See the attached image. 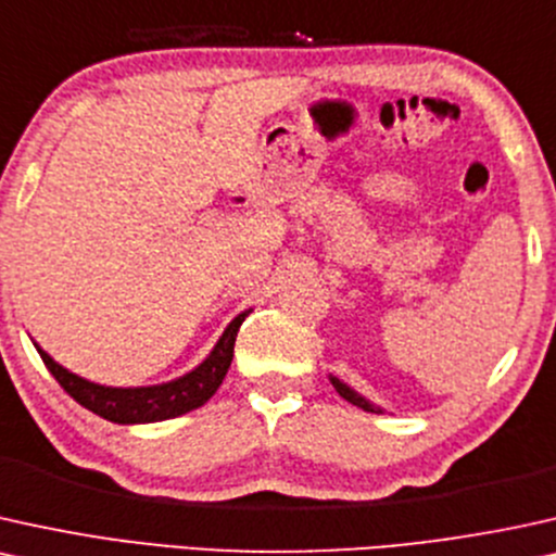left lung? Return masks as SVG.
<instances>
[{
  "label": "left lung",
  "mask_w": 556,
  "mask_h": 556,
  "mask_svg": "<svg viewBox=\"0 0 556 556\" xmlns=\"http://www.w3.org/2000/svg\"><path fill=\"white\" fill-rule=\"evenodd\" d=\"M330 382H333V388H336V392H339V395H341L343 400H349V403H351V405L362 407V410H367V413H382V410H379V407H375V405H371L367 397H362V395H359V392H354V390H351V388H349V384H343L339 377H330Z\"/></svg>",
  "instance_id": "1"
}]
</instances>
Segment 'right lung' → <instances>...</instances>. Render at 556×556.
<instances>
[{
	"instance_id": "1",
	"label": "right lung",
	"mask_w": 556,
	"mask_h": 556,
	"mask_svg": "<svg viewBox=\"0 0 556 556\" xmlns=\"http://www.w3.org/2000/svg\"><path fill=\"white\" fill-rule=\"evenodd\" d=\"M249 313L251 311H245L230 320V326L223 330L220 341L215 343V349L210 351V356L200 367L185 377L164 384H151V388H104V384L89 382V379L63 369L38 343H35V349H38L48 371L55 377V382L87 410L97 413L104 420H112V424H156V420L185 416V413L205 405L215 395L230 362H233L238 328H241Z\"/></svg>"
}]
</instances>
